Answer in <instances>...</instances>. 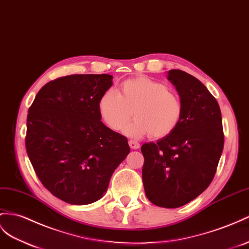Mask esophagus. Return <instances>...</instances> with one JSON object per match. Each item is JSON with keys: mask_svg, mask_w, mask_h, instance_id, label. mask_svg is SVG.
<instances>
[{"mask_svg": "<svg viewBox=\"0 0 249 249\" xmlns=\"http://www.w3.org/2000/svg\"><path fill=\"white\" fill-rule=\"evenodd\" d=\"M128 144H129L131 149H138V148H140V143L135 141V140H129Z\"/></svg>", "mask_w": 249, "mask_h": 249, "instance_id": "34e87169", "label": "esophagus"}]
</instances>
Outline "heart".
<instances>
[{"label": "heart", "instance_id": "heart-1", "mask_svg": "<svg viewBox=\"0 0 249 249\" xmlns=\"http://www.w3.org/2000/svg\"><path fill=\"white\" fill-rule=\"evenodd\" d=\"M102 120L112 130L123 129L130 118L136 120L125 128L132 138L150 136L160 140L173 133L183 116V103L177 93L161 82L147 76L124 81L119 92L106 90L99 100Z\"/></svg>", "mask_w": 249, "mask_h": 249}]
</instances>
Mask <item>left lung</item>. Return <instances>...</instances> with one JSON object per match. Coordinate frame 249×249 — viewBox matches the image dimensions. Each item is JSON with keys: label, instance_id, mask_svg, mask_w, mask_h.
<instances>
[{"label": "left lung", "instance_id": "8db88e82", "mask_svg": "<svg viewBox=\"0 0 249 249\" xmlns=\"http://www.w3.org/2000/svg\"><path fill=\"white\" fill-rule=\"evenodd\" d=\"M183 103L182 120L170 136L145 143L142 179L146 196L157 206L177 208L212 183L224 146L220 106L195 76L168 71Z\"/></svg>", "mask_w": 249, "mask_h": 249}]
</instances>
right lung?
I'll use <instances>...</instances> for the list:
<instances>
[{
    "mask_svg": "<svg viewBox=\"0 0 249 249\" xmlns=\"http://www.w3.org/2000/svg\"><path fill=\"white\" fill-rule=\"evenodd\" d=\"M110 74H72L44 85L27 114L25 146L31 165L54 196L86 205L100 200L129 154L126 137L101 121L99 100Z\"/></svg>",
    "mask_w": 249,
    "mask_h": 249,
    "instance_id": "obj_1",
    "label": "right lung"
}]
</instances>
